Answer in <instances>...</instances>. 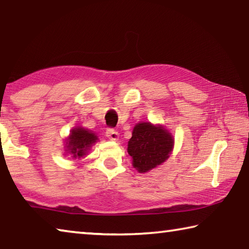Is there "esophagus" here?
Returning <instances> with one entry per match:
<instances>
[{
	"label": "esophagus",
	"mask_w": 249,
	"mask_h": 249,
	"mask_svg": "<svg viewBox=\"0 0 249 249\" xmlns=\"http://www.w3.org/2000/svg\"><path fill=\"white\" fill-rule=\"evenodd\" d=\"M107 136L108 140H111V141H117V140H119V137H120V134L117 133L116 130H114V129L108 128V129L107 130Z\"/></svg>",
	"instance_id": "obj_1"
}]
</instances>
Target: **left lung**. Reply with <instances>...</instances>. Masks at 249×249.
<instances>
[{"instance_id": "obj_1", "label": "left lung", "mask_w": 249, "mask_h": 249, "mask_svg": "<svg viewBox=\"0 0 249 249\" xmlns=\"http://www.w3.org/2000/svg\"><path fill=\"white\" fill-rule=\"evenodd\" d=\"M174 138L161 125L138 123L135 125L127 151L133 166L140 172L154 169L169 158L174 148Z\"/></svg>"}]
</instances>
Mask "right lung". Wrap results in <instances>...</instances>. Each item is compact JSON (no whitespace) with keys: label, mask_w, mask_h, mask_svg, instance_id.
<instances>
[{"label":"right lung","mask_w":249,"mask_h":249,"mask_svg":"<svg viewBox=\"0 0 249 249\" xmlns=\"http://www.w3.org/2000/svg\"><path fill=\"white\" fill-rule=\"evenodd\" d=\"M98 140V136L91 130L83 127L72 128L66 140V153L73 159L82 158Z\"/></svg>","instance_id":"add662e5"}]
</instances>
